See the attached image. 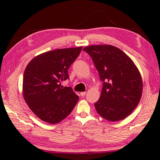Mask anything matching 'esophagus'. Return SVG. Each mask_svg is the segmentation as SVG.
<instances>
[{
	"instance_id": "1",
	"label": "esophagus",
	"mask_w": 160,
	"mask_h": 160,
	"mask_svg": "<svg viewBox=\"0 0 160 160\" xmlns=\"http://www.w3.org/2000/svg\"><path fill=\"white\" fill-rule=\"evenodd\" d=\"M86 94V92H80V95L82 97H84Z\"/></svg>"
}]
</instances>
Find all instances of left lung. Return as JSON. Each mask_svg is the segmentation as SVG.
Segmentation results:
<instances>
[{
    "mask_svg": "<svg viewBox=\"0 0 160 160\" xmlns=\"http://www.w3.org/2000/svg\"><path fill=\"white\" fill-rule=\"evenodd\" d=\"M83 50L92 59L103 82L97 112L107 121H118L138 104L142 81L138 69L123 51L112 45H92Z\"/></svg>",
    "mask_w": 160,
    "mask_h": 160,
    "instance_id": "obj_1",
    "label": "left lung"
}]
</instances>
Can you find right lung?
Returning a JSON list of instances; mask_svg holds the SVG:
<instances>
[{"mask_svg": "<svg viewBox=\"0 0 160 160\" xmlns=\"http://www.w3.org/2000/svg\"><path fill=\"white\" fill-rule=\"evenodd\" d=\"M82 47L61 48L36 56L23 75V96L32 112L51 124L60 122L73 109L79 99L70 87L61 86L69 79L68 70Z\"/></svg>", "mask_w": 160, "mask_h": 160, "instance_id": "right-lung-1", "label": "right lung"}]
</instances>
